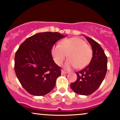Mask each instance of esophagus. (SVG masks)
<instances>
[{
  "label": "esophagus",
  "instance_id": "1",
  "mask_svg": "<svg viewBox=\"0 0 120 120\" xmlns=\"http://www.w3.org/2000/svg\"><path fill=\"white\" fill-rule=\"evenodd\" d=\"M68 74L67 72H65V71L61 70V75H64V74Z\"/></svg>",
  "mask_w": 120,
  "mask_h": 120
}]
</instances>
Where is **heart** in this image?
Segmentation results:
<instances>
[{"label": "heart", "mask_w": 120, "mask_h": 120, "mask_svg": "<svg viewBox=\"0 0 120 120\" xmlns=\"http://www.w3.org/2000/svg\"><path fill=\"white\" fill-rule=\"evenodd\" d=\"M52 55L58 65H62L67 56L69 59L65 63V68L82 69L90 63L93 52L84 40L75 37L65 38L60 44L54 45L52 48Z\"/></svg>", "instance_id": "heart-1"}]
</instances>
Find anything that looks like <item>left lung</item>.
Returning <instances> with one entry per match:
<instances>
[{
  "label": "left lung",
  "mask_w": 120,
  "mask_h": 120,
  "mask_svg": "<svg viewBox=\"0 0 120 120\" xmlns=\"http://www.w3.org/2000/svg\"><path fill=\"white\" fill-rule=\"evenodd\" d=\"M93 49V57L90 64L76 72L77 79L71 84L72 90L79 95H89L99 88L107 72L108 59L104 50L98 42L86 37Z\"/></svg>",
  "instance_id": "1"
}]
</instances>
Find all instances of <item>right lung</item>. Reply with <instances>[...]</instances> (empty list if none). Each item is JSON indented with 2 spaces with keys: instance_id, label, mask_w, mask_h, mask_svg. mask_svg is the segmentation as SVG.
<instances>
[{
  "instance_id": "obj_1",
  "label": "right lung",
  "mask_w": 120,
  "mask_h": 120,
  "mask_svg": "<svg viewBox=\"0 0 120 120\" xmlns=\"http://www.w3.org/2000/svg\"><path fill=\"white\" fill-rule=\"evenodd\" d=\"M64 37L57 32L39 33L27 38L16 52L15 72L29 94L42 96L54 88L61 72L53 60L51 50L53 45Z\"/></svg>"
}]
</instances>
